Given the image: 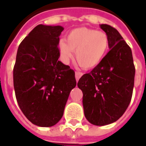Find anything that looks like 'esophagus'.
I'll use <instances>...</instances> for the list:
<instances>
[{
  "instance_id": "obj_1",
  "label": "esophagus",
  "mask_w": 146,
  "mask_h": 146,
  "mask_svg": "<svg viewBox=\"0 0 146 146\" xmlns=\"http://www.w3.org/2000/svg\"><path fill=\"white\" fill-rule=\"evenodd\" d=\"M82 76V73L76 71V72L75 73V76H76V81H78V80H80V78Z\"/></svg>"
}]
</instances>
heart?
I'll return each instance as SVG.
<instances>
[{"label":"heart","instance_id":"1","mask_svg":"<svg viewBox=\"0 0 146 146\" xmlns=\"http://www.w3.org/2000/svg\"><path fill=\"white\" fill-rule=\"evenodd\" d=\"M109 38L107 33L93 29H74L66 35V42H60L62 57L68 61L76 51V59L83 69L89 70L97 66L104 59L109 48Z\"/></svg>","mask_w":146,"mask_h":146}]
</instances>
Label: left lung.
Returning <instances> with one entry per match:
<instances>
[{
    "label": "left lung",
    "instance_id": "8db88e82",
    "mask_svg": "<svg viewBox=\"0 0 146 146\" xmlns=\"http://www.w3.org/2000/svg\"><path fill=\"white\" fill-rule=\"evenodd\" d=\"M109 38V52L97 66L80 78L84 114L89 123L104 126L115 122L124 113L131 101L135 66L131 48L119 32L102 24Z\"/></svg>",
    "mask_w": 146,
    "mask_h": 146
}]
</instances>
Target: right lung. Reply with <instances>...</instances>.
Wrapping results in <instances>:
<instances>
[{
    "instance_id": "right-lung-1",
    "label": "right lung",
    "mask_w": 146,
    "mask_h": 146,
    "mask_svg": "<svg viewBox=\"0 0 146 146\" xmlns=\"http://www.w3.org/2000/svg\"><path fill=\"white\" fill-rule=\"evenodd\" d=\"M64 27L38 25L20 43L13 68V86L22 112L33 124L50 127L64 114L75 73L58 60Z\"/></svg>"
}]
</instances>
